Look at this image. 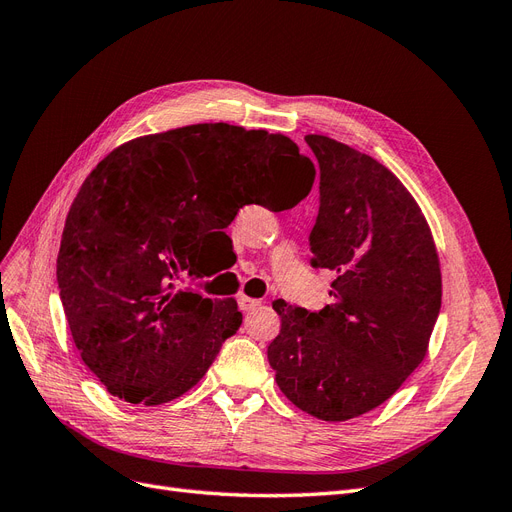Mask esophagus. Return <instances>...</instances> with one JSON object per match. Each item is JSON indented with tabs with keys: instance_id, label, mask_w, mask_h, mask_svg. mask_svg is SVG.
<instances>
[{
	"instance_id": "esophagus-1",
	"label": "esophagus",
	"mask_w": 512,
	"mask_h": 512,
	"mask_svg": "<svg viewBox=\"0 0 512 512\" xmlns=\"http://www.w3.org/2000/svg\"><path fill=\"white\" fill-rule=\"evenodd\" d=\"M237 301H239V307L243 309V312H252V309L260 307V303H262V301L254 299V297H247V294H241Z\"/></svg>"
}]
</instances>
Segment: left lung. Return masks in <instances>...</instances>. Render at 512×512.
I'll return each instance as SVG.
<instances>
[{"label": "left lung", "instance_id": "obj_1", "mask_svg": "<svg viewBox=\"0 0 512 512\" xmlns=\"http://www.w3.org/2000/svg\"><path fill=\"white\" fill-rule=\"evenodd\" d=\"M320 166L312 265L335 271V303L273 309L267 348L280 391L322 421L384 404L423 363L442 303L436 243L421 207L389 168L329 136L307 134Z\"/></svg>", "mask_w": 512, "mask_h": 512}]
</instances>
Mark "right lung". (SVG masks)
<instances>
[{
  "mask_svg": "<svg viewBox=\"0 0 512 512\" xmlns=\"http://www.w3.org/2000/svg\"><path fill=\"white\" fill-rule=\"evenodd\" d=\"M314 175L288 136L230 123L132 138L91 170L68 211L57 284L74 346L108 393L160 406L198 384L243 314L175 282L200 275L205 241L243 205H297Z\"/></svg>",
  "mask_w": 512,
  "mask_h": 512,
  "instance_id": "add662e5",
  "label": "right lung"
}]
</instances>
